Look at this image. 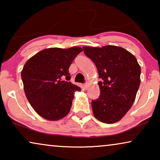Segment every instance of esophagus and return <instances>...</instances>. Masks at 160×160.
<instances>
[{"instance_id":"1","label":"esophagus","mask_w":160,"mask_h":160,"mask_svg":"<svg viewBox=\"0 0 160 160\" xmlns=\"http://www.w3.org/2000/svg\"><path fill=\"white\" fill-rule=\"evenodd\" d=\"M84 88L87 89V87H88V84H87V83H86V84H84Z\"/></svg>"}]
</instances>
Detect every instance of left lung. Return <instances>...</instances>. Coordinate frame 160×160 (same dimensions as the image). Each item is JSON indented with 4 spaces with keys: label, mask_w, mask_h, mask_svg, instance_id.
I'll return each mask as SVG.
<instances>
[{
    "label": "left lung",
    "mask_w": 160,
    "mask_h": 160,
    "mask_svg": "<svg viewBox=\"0 0 160 160\" xmlns=\"http://www.w3.org/2000/svg\"><path fill=\"white\" fill-rule=\"evenodd\" d=\"M83 50L102 80L98 82L99 98L92 101L93 114L103 123H115L135 101L141 84V66L132 54L120 47H83Z\"/></svg>",
    "instance_id": "obj_1"
}]
</instances>
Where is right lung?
Masks as SVG:
<instances>
[{
  "mask_svg": "<svg viewBox=\"0 0 160 160\" xmlns=\"http://www.w3.org/2000/svg\"><path fill=\"white\" fill-rule=\"evenodd\" d=\"M82 52L78 47L68 49L49 48L30 58L21 72L26 98L41 117L57 121L68 114L76 91L79 87L70 80L68 69Z\"/></svg>",
  "mask_w": 160,
  "mask_h": 160,
  "instance_id": "obj_1",
  "label": "right lung"
}]
</instances>
